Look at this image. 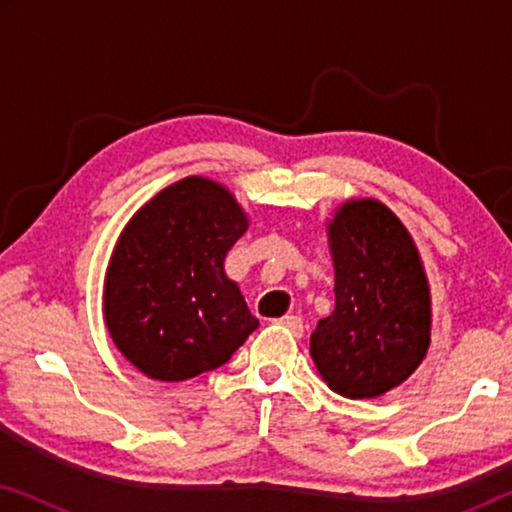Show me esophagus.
<instances>
[{
    "instance_id": "esophagus-1",
    "label": "esophagus",
    "mask_w": 512,
    "mask_h": 512,
    "mask_svg": "<svg viewBox=\"0 0 512 512\" xmlns=\"http://www.w3.org/2000/svg\"><path fill=\"white\" fill-rule=\"evenodd\" d=\"M277 324H282L284 328H289V331H291L293 335H296V338H300V335H303V331H305V326H303V319L296 317V314H289V317L279 319Z\"/></svg>"
}]
</instances>
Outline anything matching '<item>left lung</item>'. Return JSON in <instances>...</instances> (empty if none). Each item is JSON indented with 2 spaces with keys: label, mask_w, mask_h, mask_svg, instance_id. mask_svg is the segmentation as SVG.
I'll use <instances>...</instances> for the list:
<instances>
[{
  "label": "left lung",
  "mask_w": 512,
  "mask_h": 512,
  "mask_svg": "<svg viewBox=\"0 0 512 512\" xmlns=\"http://www.w3.org/2000/svg\"><path fill=\"white\" fill-rule=\"evenodd\" d=\"M335 310L310 338L335 394L375 398L408 380L429 349L431 296L412 237L377 200H349L328 223Z\"/></svg>",
  "instance_id": "left-lung-1"
}]
</instances>
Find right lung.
<instances>
[{"instance_id":"right-lung-1","label":"right lung","mask_w":512,"mask_h":512,"mask_svg":"<svg viewBox=\"0 0 512 512\" xmlns=\"http://www.w3.org/2000/svg\"><path fill=\"white\" fill-rule=\"evenodd\" d=\"M247 216L221 184L186 177L132 216L104 279V319L132 366L160 382L223 366L258 319L223 272Z\"/></svg>"}]
</instances>
